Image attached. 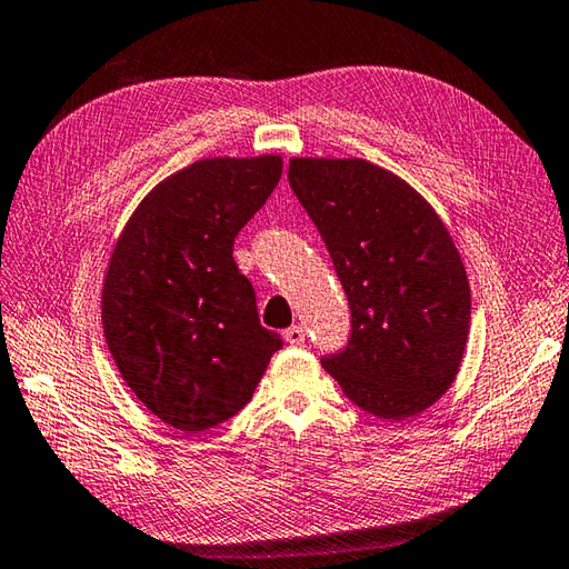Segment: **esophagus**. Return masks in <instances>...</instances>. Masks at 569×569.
<instances>
[{
    "mask_svg": "<svg viewBox=\"0 0 569 569\" xmlns=\"http://www.w3.org/2000/svg\"><path fill=\"white\" fill-rule=\"evenodd\" d=\"M283 340L288 342V345H303L306 342V330H303V326H291L288 330H283Z\"/></svg>",
    "mask_w": 569,
    "mask_h": 569,
    "instance_id": "esophagus-1",
    "label": "esophagus"
}]
</instances>
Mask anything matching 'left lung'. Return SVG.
<instances>
[{"label": "left lung", "mask_w": 569, "mask_h": 569, "mask_svg": "<svg viewBox=\"0 0 569 569\" xmlns=\"http://www.w3.org/2000/svg\"><path fill=\"white\" fill-rule=\"evenodd\" d=\"M288 182L352 313L348 345L322 367L367 415H419L451 387L469 338V278L447 227L425 197L367 160L293 158Z\"/></svg>", "instance_id": "8db88e82"}]
</instances>
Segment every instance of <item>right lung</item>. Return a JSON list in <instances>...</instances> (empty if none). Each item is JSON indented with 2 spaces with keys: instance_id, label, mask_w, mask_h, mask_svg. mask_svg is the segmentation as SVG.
Listing matches in <instances>:
<instances>
[{
  "instance_id": "add662e5",
  "label": "right lung",
  "mask_w": 569,
  "mask_h": 569,
  "mask_svg": "<svg viewBox=\"0 0 569 569\" xmlns=\"http://www.w3.org/2000/svg\"><path fill=\"white\" fill-rule=\"evenodd\" d=\"M283 160L211 158L162 180L132 211L103 283V332L122 380L164 425L214 429L249 402L271 355L233 239Z\"/></svg>"
}]
</instances>
